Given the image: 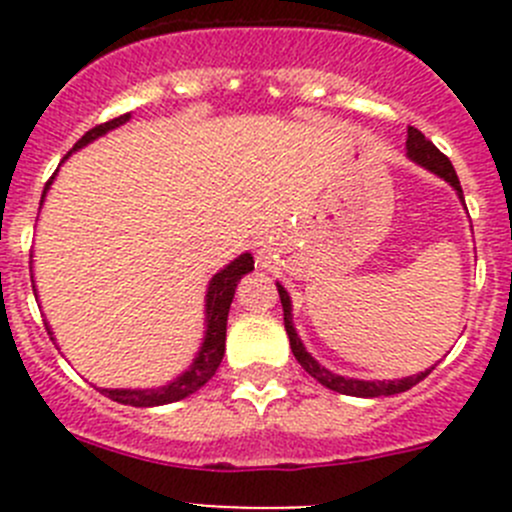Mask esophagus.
I'll return each mask as SVG.
<instances>
[{"label":"esophagus","mask_w":512,"mask_h":512,"mask_svg":"<svg viewBox=\"0 0 512 512\" xmlns=\"http://www.w3.org/2000/svg\"><path fill=\"white\" fill-rule=\"evenodd\" d=\"M260 262H267V257H265V255H262V252H260Z\"/></svg>","instance_id":"obj_1"}]
</instances>
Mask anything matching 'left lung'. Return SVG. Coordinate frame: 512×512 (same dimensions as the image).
I'll return each mask as SVG.
<instances>
[{
	"label": "left lung",
	"instance_id": "8db88e82",
	"mask_svg": "<svg viewBox=\"0 0 512 512\" xmlns=\"http://www.w3.org/2000/svg\"><path fill=\"white\" fill-rule=\"evenodd\" d=\"M406 156L414 160V163L423 165L426 170H431V173L441 175L443 180H448V183L456 188L458 198L463 200L461 180H458L453 163L443 156V153L438 151V148L433 146V143L428 141V138L414 126H409V138H406ZM277 292H280L282 309H285V329H287L289 347H292L294 359L302 364V369L307 371L309 376H314V379H317L322 386H327V389L339 391V394H347V396H359V399H376V396H394V394H401V391H409L411 386H416L418 381H423L428 374H431L433 366L431 369L421 371V374L406 376V379H396V381H361V379H344V376L332 374V371L324 369L317 359H312V354L304 349L302 339L297 337V329H294V324H292V299H289L287 289L282 287L280 282H277Z\"/></svg>",
	"mask_w": 512,
	"mask_h": 512
}]
</instances>
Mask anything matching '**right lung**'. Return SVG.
Listing matches in <instances>:
<instances>
[{"label":"right lung","instance_id":"right-lung-1","mask_svg":"<svg viewBox=\"0 0 512 512\" xmlns=\"http://www.w3.org/2000/svg\"><path fill=\"white\" fill-rule=\"evenodd\" d=\"M128 118H131V113H123V116L111 118V121H106V123H101V126L86 131L84 136L76 141L74 151L89 146L91 141H96V138L103 136V133L123 126ZM49 185H51V180L46 183L44 195H46V190H49ZM44 195H41V203H44ZM252 270H255V260H252L250 252H242L237 260H232L225 270H220L218 275L210 280L208 294H205L203 347H200V352L193 359V364H190V369L183 371L178 379L170 381V384H165V386H158V389H98V391H101L103 396H108L111 401H118V404L141 406V409H146V406H163V404H173V401H180V399H188V396L195 394L200 386L208 384V381L215 376V371H218L220 361H223V354H225L227 312H230L232 297H235V287H237V282L242 280V275H247V272H252ZM34 297H36V292H34ZM44 327H46V332L51 334L49 324L44 322Z\"/></svg>","mask_w":512,"mask_h":512}]
</instances>
